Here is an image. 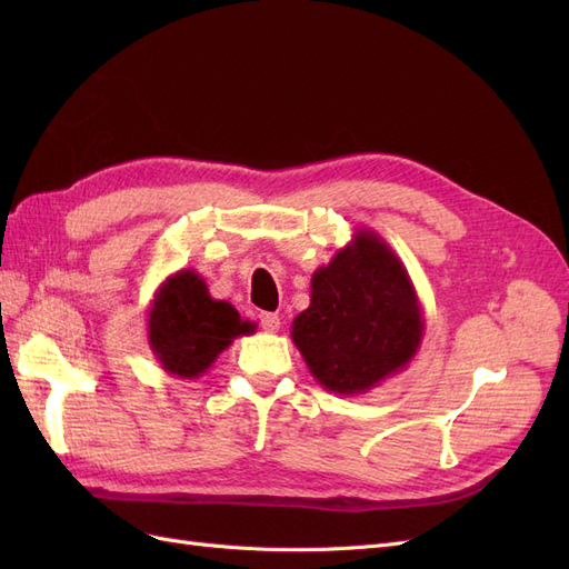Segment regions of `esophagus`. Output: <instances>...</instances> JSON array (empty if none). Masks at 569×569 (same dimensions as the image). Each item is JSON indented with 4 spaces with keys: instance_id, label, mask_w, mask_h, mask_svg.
I'll return each mask as SVG.
<instances>
[{
    "instance_id": "1",
    "label": "esophagus",
    "mask_w": 569,
    "mask_h": 569,
    "mask_svg": "<svg viewBox=\"0 0 569 569\" xmlns=\"http://www.w3.org/2000/svg\"><path fill=\"white\" fill-rule=\"evenodd\" d=\"M261 327L266 332H278L280 330V316L278 313H261Z\"/></svg>"
}]
</instances>
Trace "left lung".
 Instances as JSON below:
<instances>
[{
  "mask_svg": "<svg viewBox=\"0 0 569 569\" xmlns=\"http://www.w3.org/2000/svg\"><path fill=\"white\" fill-rule=\"evenodd\" d=\"M425 335L422 306L396 251L370 228L311 278V306L291 322V341L316 382L358 396L408 368Z\"/></svg>",
  "mask_w": 569,
  "mask_h": 569,
  "instance_id": "obj_1",
  "label": "left lung"
}]
</instances>
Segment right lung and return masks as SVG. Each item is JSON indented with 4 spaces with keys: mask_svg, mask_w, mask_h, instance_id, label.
Masks as SVG:
<instances>
[{
    "mask_svg": "<svg viewBox=\"0 0 569 569\" xmlns=\"http://www.w3.org/2000/svg\"><path fill=\"white\" fill-rule=\"evenodd\" d=\"M256 325L237 308L209 295L194 270H178L159 284L147 311V337L153 358L170 375L197 380L230 343L253 335Z\"/></svg>",
    "mask_w": 569,
    "mask_h": 569,
    "instance_id": "add662e5",
    "label": "right lung"
}]
</instances>
